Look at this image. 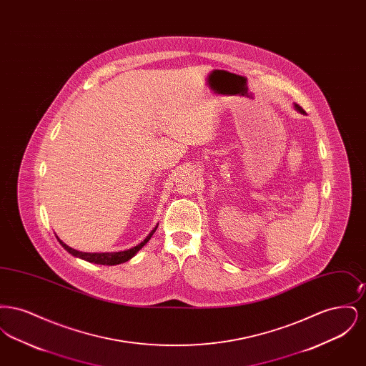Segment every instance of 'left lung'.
I'll list each match as a JSON object with an SVG mask.
<instances>
[{
    "label": "left lung",
    "instance_id": "8db88e82",
    "mask_svg": "<svg viewBox=\"0 0 366 366\" xmlns=\"http://www.w3.org/2000/svg\"><path fill=\"white\" fill-rule=\"evenodd\" d=\"M295 108L297 109V111H299V112H302V114L305 112V111H303V108H302V107H299L297 104H295Z\"/></svg>",
    "mask_w": 366,
    "mask_h": 366
}]
</instances>
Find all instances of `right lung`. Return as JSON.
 <instances>
[{"instance_id": "right-lung-1", "label": "right lung", "mask_w": 366, "mask_h": 366, "mask_svg": "<svg viewBox=\"0 0 366 366\" xmlns=\"http://www.w3.org/2000/svg\"><path fill=\"white\" fill-rule=\"evenodd\" d=\"M157 227H154V230H151V233L145 237V240L141 242L139 245H136V247H133V248H130V249H126V251H119V252H82V251H76V249L69 247L67 244L63 243L57 236H56V237H57L59 243L61 244V245L64 247V249H67L71 255H74V257H76V258H81V259H85V261L87 262H92V263L109 264V266H112V264H119V263H123V262H127L129 259H132V258L139 252V249L149 242V239H151L152 234L155 233Z\"/></svg>"}]
</instances>
